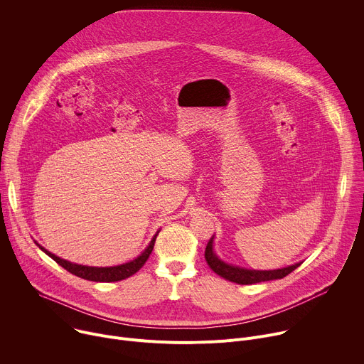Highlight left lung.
<instances>
[{"label":"left lung","mask_w":364,"mask_h":364,"mask_svg":"<svg viewBox=\"0 0 364 364\" xmlns=\"http://www.w3.org/2000/svg\"><path fill=\"white\" fill-rule=\"evenodd\" d=\"M204 257L207 265L210 267V269L218 274L219 277L230 281V282H236L240 285H252V284H257V282H264V281H272V279H281L284 277H287L288 274H291L292 271H295L301 264H295L292 267H287L282 269H275V271H252V269H245V268H239V267H232L225 264L223 261L215 255L213 252V237H210L209 243L205 246L204 250Z\"/></svg>","instance_id":"obj_1"}]
</instances>
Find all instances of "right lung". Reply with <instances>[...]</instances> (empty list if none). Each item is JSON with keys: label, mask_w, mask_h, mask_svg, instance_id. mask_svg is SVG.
<instances>
[{"label": "right lung", "mask_w": 364, "mask_h": 364, "mask_svg": "<svg viewBox=\"0 0 364 364\" xmlns=\"http://www.w3.org/2000/svg\"><path fill=\"white\" fill-rule=\"evenodd\" d=\"M157 235H159V232H157ZM157 235L152 237L148 247L136 259H134V261H131L128 264H124V265L111 267V268H96V267L76 265V264H72L69 261H65V259H62V257H59L53 253H50L48 250L41 247L40 245H38V247L44 253H47L51 259H53V261H56L62 268H65L66 271H69L70 274H73L79 278H83V279H87V281H95V282H117V281H122V279H127V278L132 277L134 274H136L144 267V264L146 262V259L149 257V255L154 249V243H155V239H157Z\"/></svg>", "instance_id": "1"}]
</instances>
